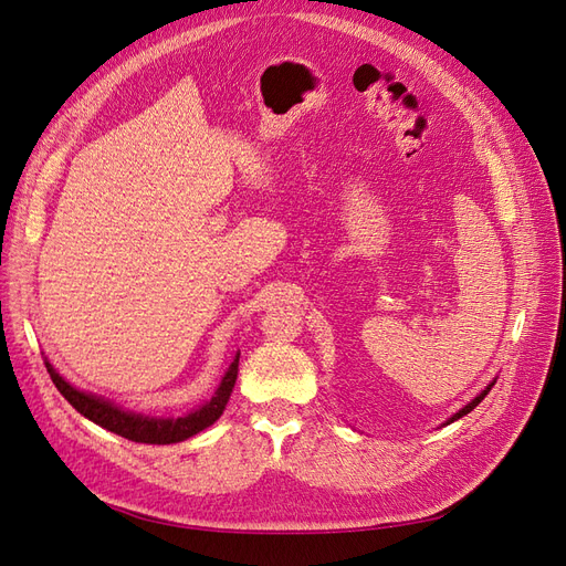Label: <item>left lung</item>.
<instances>
[{"mask_svg": "<svg viewBox=\"0 0 566 566\" xmlns=\"http://www.w3.org/2000/svg\"><path fill=\"white\" fill-rule=\"evenodd\" d=\"M491 387H493V382H491V385H489V387H486V389H484L482 394H479V397H476V399H472V401H470V403H468L465 408H462V410H458V413H455V416H453V418H451L449 422H453V420H458V418H462V416H468V413H470V410H472L474 406H479V403H482V399H484V397H486V394L491 391Z\"/></svg>", "mask_w": 566, "mask_h": 566, "instance_id": "1", "label": "left lung"}]
</instances>
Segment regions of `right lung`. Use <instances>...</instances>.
Wrapping results in <instances>:
<instances>
[{
    "label": "right lung",
    "instance_id": "right-lung-1",
    "mask_svg": "<svg viewBox=\"0 0 566 566\" xmlns=\"http://www.w3.org/2000/svg\"><path fill=\"white\" fill-rule=\"evenodd\" d=\"M238 358H241V354H235L231 368L224 375V380H221L217 394L208 403L193 410V413H188L186 418H167V420L127 413V410L113 406L106 399L71 387L54 368H51L49 361H44V366H46V373L51 375V382L56 385V389L67 399V403H71L84 418H90L92 422L104 427V430L115 432L136 443H177L202 432L205 427H210L221 413H224L238 378Z\"/></svg>",
    "mask_w": 566,
    "mask_h": 566
}]
</instances>
